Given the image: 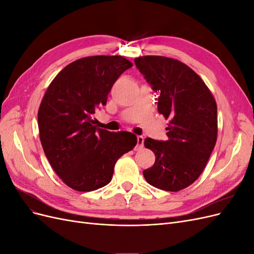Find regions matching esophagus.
I'll list each match as a JSON object with an SVG mask.
<instances>
[{
	"label": "esophagus",
	"mask_w": 254,
	"mask_h": 254,
	"mask_svg": "<svg viewBox=\"0 0 254 254\" xmlns=\"http://www.w3.org/2000/svg\"><path fill=\"white\" fill-rule=\"evenodd\" d=\"M136 141H137L136 149L143 148V146H144V137H143L142 135H137V136H136Z\"/></svg>",
	"instance_id": "1"
}]
</instances>
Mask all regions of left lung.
<instances>
[{"mask_svg":"<svg viewBox=\"0 0 254 254\" xmlns=\"http://www.w3.org/2000/svg\"><path fill=\"white\" fill-rule=\"evenodd\" d=\"M134 64L160 92L158 111L170 121L167 141L147 137L144 142L156 156L144 178L157 189L181 190L201 175L216 144V102L200 76L179 60L142 56Z\"/></svg>","mask_w":254,"mask_h":254,"instance_id":"obj_1","label":"left lung"}]
</instances>
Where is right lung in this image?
I'll return each instance as SVG.
<instances>
[{
    "label": "right lung",
    "mask_w": 254,
    "mask_h": 254,
    "mask_svg": "<svg viewBox=\"0 0 254 254\" xmlns=\"http://www.w3.org/2000/svg\"><path fill=\"white\" fill-rule=\"evenodd\" d=\"M132 64L122 56L73 61L53 79L38 110L45 156L68 188L91 191L108 184L117 161L132 150L136 136L98 128L94 113L122 73Z\"/></svg>",
    "instance_id": "obj_1"
}]
</instances>
